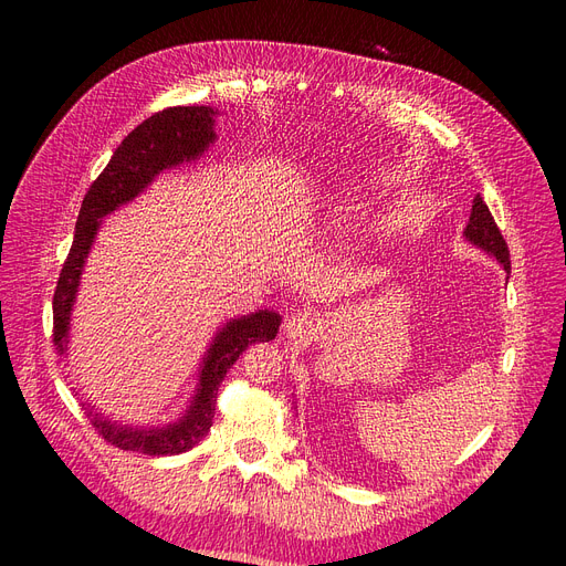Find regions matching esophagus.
I'll return each mask as SVG.
<instances>
[{
  "instance_id": "esophagus-1",
  "label": "esophagus",
  "mask_w": 566,
  "mask_h": 566,
  "mask_svg": "<svg viewBox=\"0 0 566 566\" xmlns=\"http://www.w3.org/2000/svg\"><path fill=\"white\" fill-rule=\"evenodd\" d=\"M312 331H314V316H312V312H303L301 310V312L286 316V321H284V333L289 337H293V339H303V337L312 335Z\"/></svg>"
}]
</instances>
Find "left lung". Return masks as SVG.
Returning <instances> with one entry per match:
<instances>
[{
	"label": "left lung",
	"instance_id": "1",
	"mask_svg": "<svg viewBox=\"0 0 566 566\" xmlns=\"http://www.w3.org/2000/svg\"><path fill=\"white\" fill-rule=\"evenodd\" d=\"M465 238L470 243L480 245L482 250H486L489 254H493L502 265L504 271L512 273V261H510V248L504 243V238L489 211V206L484 203V199L478 195L472 201V211H470V222L465 224Z\"/></svg>",
	"mask_w": 566,
	"mask_h": 566
}]
</instances>
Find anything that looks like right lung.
<instances>
[{
	"mask_svg": "<svg viewBox=\"0 0 566 566\" xmlns=\"http://www.w3.org/2000/svg\"><path fill=\"white\" fill-rule=\"evenodd\" d=\"M213 109L206 105L167 107L142 122L116 148L107 167L86 190L75 224L71 252L59 273L52 298V342L59 353L69 344V321L80 284L82 265L92 248L101 218L112 213L116 206L135 199L154 178L184 160H192L206 151L216 139ZM280 331V314L256 312L238 321H229L208 348L199 374V388L186 418L165 429H130L103 420L98 412L86 408L92 427L118 450H130L148 457H169L192 450L211 431L218 403V388L231 365L248 346L271 342ZM84 406V403H82Z\"/></svg>",
	"mask_w": 566,
	"mask_h": 566,
	"instance_id": "obj_1",
	"label": "right lung"
}]
</instances>
